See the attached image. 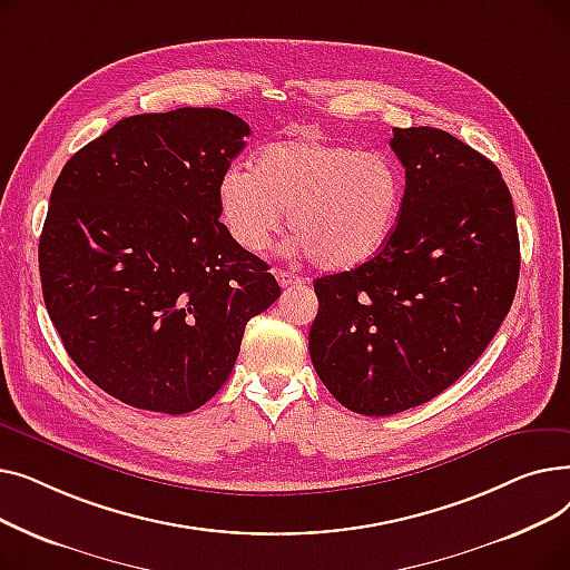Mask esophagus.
<instances>
[{"mask_svg": "<svg viewBox=\"0 0 570 570\" xmlns=\"http://www.w3.org/2000/svg\"><path fill=\"white\" fill-rule=\"evenodd\" d=\"M275 277H277V282H279V286H282V288H288V286H297V284H303V282H305L303 277H297V275L288 273V269H277Z\"/></svg>", "mask_w": 570, "mask_h": 570, "instance_id": "34e87169", "label": "esophagus"}]
</instances>
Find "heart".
Returning a JSON list of instances; mask_svg holds the SVG:
<instances>
[{
	"mask_svg": "<svg viewBox=\"0 0 570 570\" xmlns=\"http://www.w3.org/2000/svg\"><path fill=\"white\" fill-rule=\"evenodd\" d=\"M404 189V170L391 155L303 136L258 149L252 170L230 166L217 203L228 235L245 252H265L286 213L297 249L325 269H348L387 245Z\"/></svg>",
	"mask_w": 570,
	"mask_h": 570,
	"instance_id": "obj_1",
	"label": "heart"
}]
</instances>
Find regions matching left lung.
I'll return each instance as SVG.
<instances>
[{
    "label": "left lung",
    "instance_id": "left-lung-1",
    "mask_svg": "<svg viewBox=\"0 0 570 570\" xmlns=\"http://www.w3.org/2000/svg\"><path fill=\"white\" fill-rule=\"evenodd\" d=\"M406 189L367 263L314 282L309 355L346 409L393 415L453 385L513 305L520 237L499 168L448 131L393 129Z\"/></svg>",
    "mask_w": 570,
    "mask_h": 570
}]
</instances>
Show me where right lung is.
<instances>
[{
  "label": "right lung",
  "mask_w": 570,
  "mask_h": 570,
  "mask_svg": "<svg viewBox=\"0 0 570 570\" xmlns=\"http://www.w3.org/2000/svg\"><path fill=\"white\" fill-rule=\"evenodd\" d=\"M245 136V119L219 108L134 115L57 177L39 239L46 309L71 361L119 402L203 406L247 321L282 295L219 222V179Z\"/></svg>",
  "instance_id": "obj_1"
}]
</instances>
